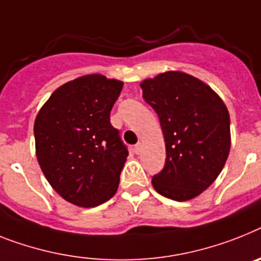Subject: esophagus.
Returning a JSON list of instances; mask_svg holds the SVG:
<instances>
[{"instance_id":"esophagus-1","label":"esophagus","mask_w":261,"mask_h":261,"mask_svg":"<svg viewBox=\"0 0 261 261\" xmlns=\"http://www.w3.org/2000/svg\"><path fill=\"white\" fill-rule=\"evenodd\" d=\"M142 147H143V146H142L141 142L135 144V146H134V152H135V154H137V155L141 154V152H142Z\"/></svg>"}]
</instances>
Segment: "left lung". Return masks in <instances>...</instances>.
<instances>
[{
    "mask_svg": "<svg viewBox=\"0 0 261 261\" xmlns=\"http://www.w3.org/2000/svg\"><path fill=\"white\" fill-rule=\"evenodd\" d=\"M141 87L166 142V163L152 186L168 199L190 200L224 167L231 147L228 110L211 87L180 71L159 74Z\"/></svg>",
    "mask_w": 261,
    "mask_h": 261,
    "instance_id": "1",
    "label": "left lung"
}]
</instances>
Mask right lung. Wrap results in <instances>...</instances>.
<instances>
[{
    "instance_id": "add662e5",
    "label": "right lung",
    "mask_w": 261,
    "mask_h": 261,
    "mask_svg": "<svg viewBox=\"0 0 261 261\" xmlns=\"http://www.w3.org/2000/svg\"><path fill=\"white\" fill-rule=\"evenodd\" d=\"M123 83L91 74L50 95L34 122L37 159L65 200L97 207L114 196L128 155L110 111Z\"/></svg>"
}]
</instances>
